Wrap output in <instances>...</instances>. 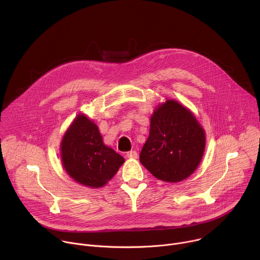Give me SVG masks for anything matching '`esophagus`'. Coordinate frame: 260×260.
Listing matches in <instances>:
<instances>
[{
    "instance_id": "1",
    "label": "esophagus",
    "mask_w": 260,
    "mask_h": 260,
    "mask_svg": "<svg viewBox=\"0 0 260 260\" xmlns=\"http://www.w3.org/2000/svg\"><path fill=\"white\" fill-rule=\"evenodd\" d=\"M126 157H127V158H137V157H138V153H137V151H135V150L128 151V152L126 153Z\"/></svg>"
}]
</instances>
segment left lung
Returning <instances> with one entry per match:
<instances>
[{
	"mask_svg": "<svg viewBox=\"0 0 260 260\" xmlns=\"http://www.w3.org/2000/svg\"><path fill=\"white\" fill-rule=\"evenodd\" d=\"M205 147L206 133L193 113L176 100L167 99L150 117L149 137L140 161L155 178L177 183L196 172Z\"/></svg>",
	"mask_w": 260,
	"mask_h": 260,
	"instance_id": "1",
	"label": "left lung"
}]
</instances>
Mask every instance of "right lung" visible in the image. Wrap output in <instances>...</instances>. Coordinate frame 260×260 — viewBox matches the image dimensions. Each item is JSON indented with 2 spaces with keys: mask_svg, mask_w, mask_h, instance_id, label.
<instances>
[{
  "mask_svg": "<svg viewBox=\"0 0 260 260\" xmlns=\"http://www.w3.org/2000/svg\"><path fill=\"white\" fill-rule=\"evenodd\" d=\"M60 158L67 174L89 188H100L114 177L124 158L104 144L98 125L78 114L60 143Z\"/></svg>",
  "mask_w": 260,
  "mask_h": 260,
  "instance_id": "right-lung-1",
  "label": "right lung"
}]
</instances>
